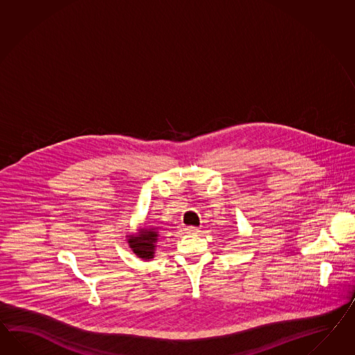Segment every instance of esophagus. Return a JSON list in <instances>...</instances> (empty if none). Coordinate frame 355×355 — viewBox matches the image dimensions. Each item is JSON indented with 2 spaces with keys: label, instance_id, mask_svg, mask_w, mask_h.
<instances>
[{
  "label": "esophagus",
  "instance_id": "1",
  "mask_svg": "<svg viewBox=\"0 0 355 355\" xmlns=\"http://www.w3.org/2000/svg\"><path fill=\"white\" fill-rule=\"evenodd\" d=\"M184 231H186V234H196V232H199L200 228L195 225H187V227H184Z\"/></svg>",
  "mask_w": 355,
  "mask_h": 355
}]
</instances>
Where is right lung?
I'll use <instances>...</instances> for the list:
<instances>
[{"instance_id":"obj_1","label":"right lung","mask_w":355,"mask_h":355,"mask_svg":"<svg viewBox=\"0 0 355 355\" xmlns=\"http://www.w3.org/2000/svg\"><path fill=\"white\" fill-rule=\"evenodd\" d=\"M157 240L156 230H144V232L130 239V245L132 250L142 259H151L154 257L155 243Z\"/></svg>"}]
</instances>
